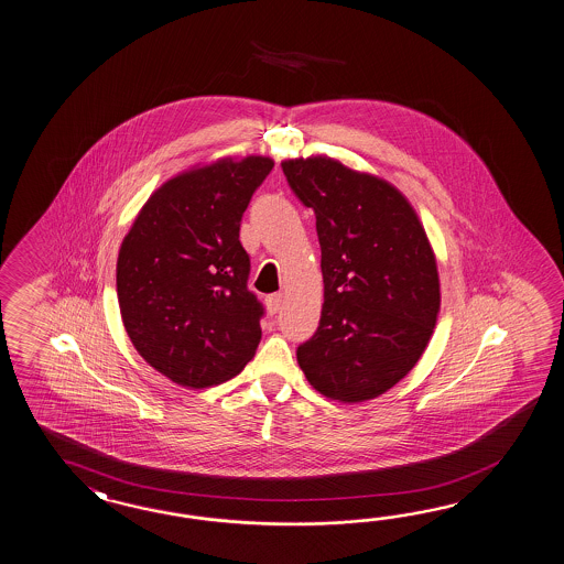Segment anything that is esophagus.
Returning <instances> with one entry per match:
<instances>
[{"label": "esophagus", "mask_w": 564, "mask_h": 564, "mask_svg": "<svg viewBox=\"0 0 564 564\" xmlns=\"http://www.w3.org/2000/svg\"><path fill=\"white\" fill-rule=\"evenodd\" d=\"M281 307H283V295H281V293H273V295L267 297V310H269L271 315L279 313Z\"/></svg>", "instance_id": "esophagus-1"}]
</instances>
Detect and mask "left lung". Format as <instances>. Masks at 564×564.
<instances>
[{
    "label": "left lung",
    "mask_w": 564,
    "mask_h": 564,
    "mask_svg": "<svg viewBox=\"0 0 564 564\" xmlns=\"http://www.w3.org/2000/svg\"><path fill=\"white\" fill-rule=\"evenodd\" d=\"M281 167L315 213L322 247V319L297 362L327 399L370 401L413 370L433 336L435 252L411 202L387 180L326 155Z\"/></svg>",
    "instance_id": "left-lung-1"
}]
</instances>
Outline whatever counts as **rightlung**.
Listing matches in <instances>:
<instances>
[{
  "label": "right lung",
  "instance_id": "add662e5",
  "mask_svg": "<svg viewBox=\"0 0 564 564\" xmlns=\"http://www.w3.org/2000/svg\"><path fill=\"white\" fill-rule=\"evenodd\" d=\"M275 162L223 158L155 189L117 259V297L139 356L188 389L237 376L261 341L240 220Z\"/></svg>",
  "mask_w": 564,
  "mask_h": 564
}]
</instances>
